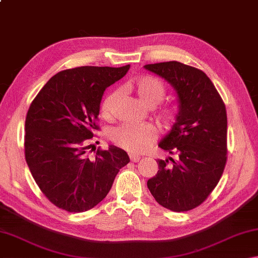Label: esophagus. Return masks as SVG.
<instances>
[{"label":"esophagus","instance_id":"esophagus-1","mask_svg":"<svg viewBox=\"0 0 258 258\" xmlns=\"http://www.w3.org/2000/svg\"><path fill=\"white\" fill-rule=\"evenodd\" d=\"M130 159L131 161H133V163H137L140 159H141V157L139 155H133V154H130Z\"/></svg>","mask_w":258,"mask_h":258}]
</instances>
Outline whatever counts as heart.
<instances>
[{"label": "heart", "instance_id": "heart-1", "mask_svg": "<svg viewBox=\"0 0 258 258\" xmlns=\"http://www.w3.org/2000/svg\"><path fill=\"white\" fill-rule=\"evenodd\" d=\"M124 89L134 93L143 104L155 107L163 101L166 89L161 83L151 76H139L126 82ZM118 101V92L109 93L101 103L103 118L111 119ZM178 118V108L166 106L157 111V120L164 130H171ZM157 130L152 124L124 123L112 130L111 140L130 152H142L156 140Z\"/></svg>", "mask_w": 258, "mask_h": 258}]
</instances>
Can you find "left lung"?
Masks as SVG:
<instances>
[{
    "instance_id": "8db88e82",
    "label": "left lung",
    "mask_w": 258,
    "mask_h": 258,
    "mask_svg": "<svg viewBox=\"0 0 258 258\" xmlns=\"http://www.w3.org/2000/svg\"><path fill=\"white\" fill-rule=\"evenodd\" d=\"M177 92L178 118L159 147L175 159H158L147 182L156 202L173 212L191 211L215 189L228 159L225 104L208 76L178 61L146 64Z\"/></svg>"
}]
</instances>
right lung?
Here are the masks:
<instances>
[{
    "label": "right lung",
    "instance_id": "1",
    "mask_svg": "<svg viewBox=\"0 0 258 258\" xmlns=\"http://www.w3.org/2000/svg\"><path fill=\"white\" fill-rule=\"evenodd\" d=\"M119 68L83 66L51 77L30 103L25 121V158L43 195L61 209L82 213L102 202L121 167L130 163L115 146L87 150L100 130L104 90L120 80ZM95 151V149H94Z\"/></svg>",
    "mask_w": 258,
    "mask_h": 258
}]
</instances>
